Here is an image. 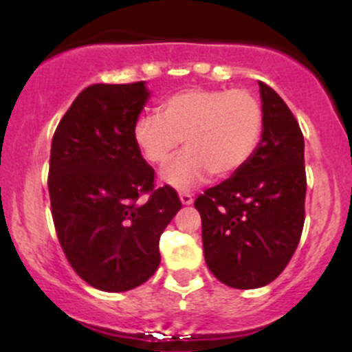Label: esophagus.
I'll return each instance as SVG.
<instances>
[{
    "label": "esophagus",
    "mask_w": 352,
    "mask_h": 352,
    "mask_svg": "<svg viewBox=\"0 0 352 352\" xmlns=\"http://www.w3.org/2000/svg\"><path fill=\"white\" fill-rule=\"evenodd\" d=\"M180 202H182L184 206H190L194 202V197H192V194H189V192H182L180 194Z\"/></svg>",
    "instance_id": "obj_1"
}]
</instances>
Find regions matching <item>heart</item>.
<instances>
[{
    "mask_svg": "<svg viewBox=\"0 0 352 352\" xmlns=\"http://www.w3.org/2000/svg\"><path fill=\"white\" fill-rule=\"evenodd\" d=\"M264 127V112L247 90L189 88L160 105V113L136 120L133 138L141 155L153 165H165L184 141L186 151L162 173L177 190H189L209 175H233L252 158Z\"/></svg>",
    "mask_w": 352,
    "mask_h": 352,
    "instance_id": "heart-1",
    "label": "heart"
}]
</instances>
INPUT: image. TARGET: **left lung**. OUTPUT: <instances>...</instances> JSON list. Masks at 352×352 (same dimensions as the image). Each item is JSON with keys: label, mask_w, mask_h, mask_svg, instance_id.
I'll use <instances>...</instances> for the list:
<instances>
[{"label": "left lung", "mask_w": 352, "mask_h": 352, "mask_svg": "<svg viewBox=\"0 0 352 352\" xmlns=\"http://www.w3.org/2000/svg\"><path fill=\"white\" fill-rule=\"evenodd\" d=\"M264 127L252 158L194 202L209 271L226 286L274 281L293 257L305 223V140L281 97L258 81Z\"/></svg>", "instance_id": "left-lung-1"}]
</instances>
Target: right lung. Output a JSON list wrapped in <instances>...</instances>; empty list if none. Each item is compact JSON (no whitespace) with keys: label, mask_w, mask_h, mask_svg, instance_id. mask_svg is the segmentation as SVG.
Returning <instances> with one entry per match:
<instances>
[{"label":"right lung","mask_w":352,"mask_h":352,"mask_svg":"<svg viewBox=\"0 0 352 352\" xmlns=\"http://www.w3.org/2000/svg\"><path fill=\"white\" fill-rule=\"evenodd\" d=\"M144 81L85 88L56 129L49 196L59 243L83 281L107 293L146 283L160 265V236L180 211L170 186L133 138L150 98ZM151 192L144 203L137 199Z\"/></svg>","instance_id":"1"}]
</instances>
